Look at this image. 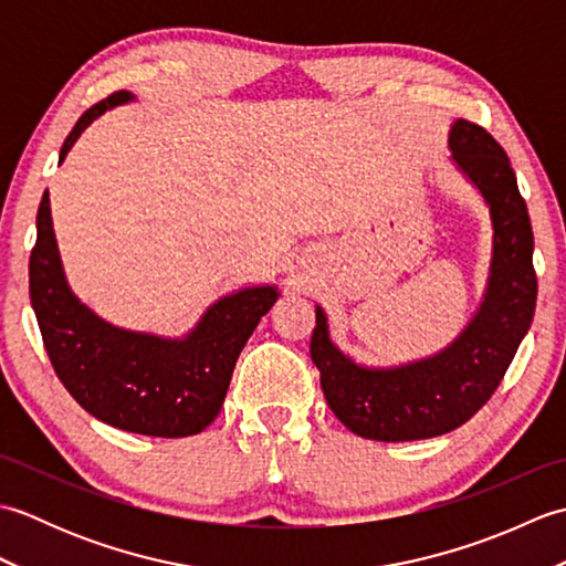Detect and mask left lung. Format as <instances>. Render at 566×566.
<instances>
[{"label":"left lung","mask_w":566,"mask_h":566,"mask_svg":"<svg viewBox=\"0 0 566 566\" xmlns=\"http://www.w3.org/2000/svg\"><path fill=\"white\" fill-rule=\"evenodd\" d=\"M450 150L454 165L482 191L494 226L484 302L457 340L428 359L371 369L333 345L328 318L316 306L311 359L331 411L359 438L426 440L467 423L499 389L535 316L533 226L506 150L467 118L452 124Z\"/></svg>","instance_id":"obj_1"}]
</instances>
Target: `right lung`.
Wrapping results in <instances>:
<instances>
[{"label": "right lung", "instance_id": "add662e5", "mask_svg": "<svg viewBox=\"0 0 566 566\" xmlns=\"http://www.w3.org/2000/svg\"><path fill=\"white\" fill-rule=\"evenodd\" d=\"M130 99L134 94L122 90L90 106L60 148V163L94 118ZM35 231L29 260L31 306L45 353L72 399L104 423L140 436L187 438L211 426L240 350L280 296L276 286H250L219 298L185 338L124 331L102 321L70 292L48 191Z\"/></svg>", "mask_w": 566, "mask_h": 566}]
</instances>
